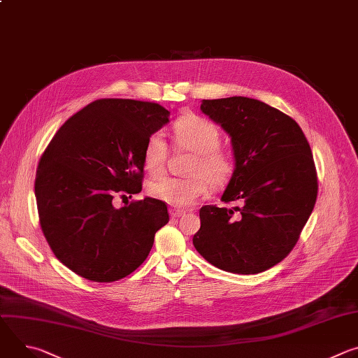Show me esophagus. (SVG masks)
Masks as SVG:
<instances>
[{
	"label": "esophagus",
	"instance_id": "1",
	"mask_svg": "<svg viewBox=\"0 0 358 358\" xmlns=\"http://www.w3.org/2000/svg\"><path fill=\"white\" fill-rule=\"evenodd\" d=\"M184 214H185V211L178 210V208H171V210H170V217H171V218H180V217L184 215Z\"/></svg>",
	"mask_w": 358,
	"mask_h": 358
}]
</instances>
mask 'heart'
Segmentation results:
<instances>
[{
  "label": "heart",
  "mask_w": 358,
  "mask_h": 358,
  "mask_svg": "<svg viewBox=\"0 0 358 358\" xmlns=\"http://www.w3.org/2000/svg\"><path fill=\"white\" fill-rule=\"evenodd\" d=\"M173 138L178 148L194 152L187 173L189 177H162L148 185V194L174 207H189L208 191L229 182L235 173V157L229 150L220 147L221 133L210 120L185 115L173 127ZM169 156V144L162 133L151 134L144 145V170L160 176Z\"/></svg>",
  "instance_id": "b5f03b06"
}]
</instances>
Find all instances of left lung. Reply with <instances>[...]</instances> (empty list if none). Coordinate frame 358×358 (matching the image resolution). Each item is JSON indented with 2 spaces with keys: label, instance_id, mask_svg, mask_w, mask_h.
Listing matches in <instances>:
<instances>
[{
  "label": "left lung",
  "instance_id": "8db88e82",
  "mask_svg": "<svg viewBox=\"0 0 358 358\" xmlns=\"http://www.w3.org/2000/svg\"><path fill=\"white\" fill-rule=\"evenodd\" d=\"M201 110L231 137L236 167L221 199L241 207H202L192 243L222 271L261 273L287 257L315 208L309 141L292 117L257 99L202 100Z\"/></svg>",
  "mask_w": 358,
  "mask_h": 358
}]
</instances>
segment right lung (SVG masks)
<instances>
[{"label":"right lung","mask_w":358,"mask_h":358,"mask_svg":"<svg viewBox=\"0 0 358 358\" xmlns=\"http://www.w3.org/2000/svg\"><path fill=\"white\" fill-rule=\"evenodd\" d=\"M169 116L151 101L99 99L68 119L43 151L35 178L41 228L76 275L92 282L126 278L169 222L160 199L145 196L119 210L112 202L116 194L141 191L145 141Z\"/></svg>","instance_id":"add662e5"}]
</instances>
